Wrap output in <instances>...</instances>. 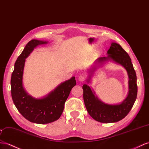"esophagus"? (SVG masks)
Returning <instances> with one entry per match:
<instances>
[{
    "mask_svg": "<svg viewBox=\"0 0 149 149\" xmlns=\"http://www.w3.org/2000/svg\"><path fill=\"white\" fill-rule=\"evenodd\" d=\"M86 77H87V76H86V74H81L79 75V80L81 82H83V81H84L86 79Z\"/></svg>",
    "mask_w": 149,
    "mask_h": 149,
    "instance_id": "obj_1",
    "label": "esophagus"
}]
</instances>
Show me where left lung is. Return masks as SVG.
Wrapping results in <instances>:
<instances>
[{"label": "left lung", "mask_w": 149, "mask_h": 149, "mask_svg": "<svg viewBox=\"0 0 149 149\" xmlns=\"http://www.w3.org/2000/svg\"><path fill=\"white\" fill-rule=\"evenodd\" d=\"M107 53V57H100L96 60V62L102 63L104 61L113 60L124 67L127 71L129 78V91L127 98L121 104H108L99 100L89 86L84 84L82 89L84 101L89 115L94 120L101 123H109L120 121L128 114L136 99L138 87L136 72L128 53L116 43H111ZM95 69L96 67H93L91 72H94ZM87 81L89 82V79Z\"/></svg>", "instance_id": "left-lung-1"}]
</instances>
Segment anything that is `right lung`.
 Wrapping results in <instances>:
<instances>
[{
  "label": "right lung",
  "instance_id": "obj_1",
  "mask_svg": "<svg viewBox=\"0 0 149 149\" xmlns=\"http://www.w3.org/2000/svg\"><path fill=\"white\" fill-rule=\"evenodd\" d=\"M47 41L32 40L18 56L11 75V96L16 108L26 120L38 124H47L57 120L62 115L65 102L76 84L75 77L65 81L43 98L36 99L29 95L22 85V75L26 58L38 45Z\"/></svg>",
  "mask_w": 149,
  "mask_h": 149
}]
</instances>
